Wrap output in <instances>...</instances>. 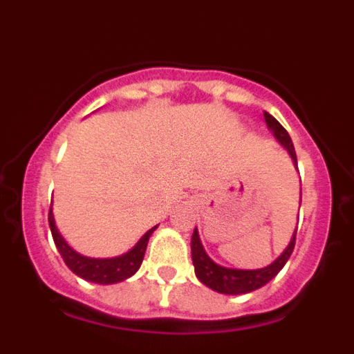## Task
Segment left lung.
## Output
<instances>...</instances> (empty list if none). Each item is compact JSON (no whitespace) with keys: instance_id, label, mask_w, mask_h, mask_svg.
<instances>
[{"instance_id":"obj_1","label":"left lung","mask_w":354,"mask_h":354,"mask_svg":"<svg viewBox=\"0 0 354 354\" xmlns=\"http://www.w3.org/2000/svg\"><path fill=\"white\" fill-rule=\"evenodd\" d=\"M266 124L273 131L274 138L282 143L287 149V152L292 158L294 165H298V159H296V152H294L292 140H290L289 133L282 127V124L277 120L274 117H271L270 113H264ZM294 245H296V232H294L292 239H290L289 246L283 250V253L274 262H271L270 266H266L262 270H230V268H223V266L216 264L207 253H205L204 246L200 243L198 232H193L192 236V259L193 266H195V274L200 282L207 286L209 289L216 290V292L221 294H246L252 292L255 289H261L262 286L273 280L280 270H282L286 262L289 261L290 253H292Z\"/></svg>"}]
</instances>
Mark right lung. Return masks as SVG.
I'll return each mask as SVG.
<instances>
[{
  "label": "right lung",
  "instance_id": "obj_1",
  "mask_svg": "<svg viewBox=\"0 0 354 354\" xmlns=\"http://www.w3.org/2000/svg\"><path fill=\"white\" fill-rule=\"evenodd\" d=\"M49 227H51V234L53 239H55L56 248L60 252L65 264L68 266V270H71L72 273H76L77 277L88 280V282L108 286V283L122 282V280L133 277V274L140 270L143 257H145L149 237L152 236V232L158 228V225L150 228V230H147L133 250H129V252L120 255V257L113 259H90L74 252V250L65 243V239L60 236V232H58L51 209H49Z\"/></svg>",
  "mask_w": 354,
  "mask_h": 354
}]
</instances>
